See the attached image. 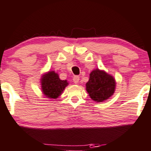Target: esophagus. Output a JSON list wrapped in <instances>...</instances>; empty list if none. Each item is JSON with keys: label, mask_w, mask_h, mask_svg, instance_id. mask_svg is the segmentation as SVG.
Wrapping results in <instances>:
<instances>
[{"label": "esophagus", "mask_w": 151, "mask_h": 151, "mask_svg": "<svg viewBox=\"0 0 151 151\" xmlns=\"http://www.w3.org/2000/svg\"><path fill=\"white\" fill-rule=\"evenodd\" d=\"M79 80H80V78H79V76H75L73 78V82L75 83H78L79 82Z\"/></svg>", "instance_id": "esophagus-1"}]
</instances>
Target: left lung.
<instances>
[{
	"mask_svg": "<svg viewBox=\"0 0 151 151\" xmlns=\"http://www.w3.org/2000/svg\"><path fill=\"white\" fill-rule=\"evenodd\" d=\"M115 85L112 76L104 71L96 69L91 73L86 83V91L93 101L102 102L113 95Z\"/></svg>",
	"mask_w": 151,
	"mask_h": 151,
	"instance_id": "1",
	"label": "left lung"
}]
</instances>
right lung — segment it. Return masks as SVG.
<instances>
[{
    "mask_svg": "<svg viewBox=\"0 0 151 151\" xmlns=\"http://www.w3.org/2000/svg\"><path fill=\"white\" fill-rule=\"evenodd\" d=\"M67 81L59 78L58 74L54 71H50L42 78V88L43 93L48 98L56 99L62 93L68 86Z\"/></svg>",
    "mask_w": 151,
    "mask_h": 151,
    "instance_id": "add662e5",
    "label": "right lung"
}]
</instances>
